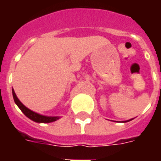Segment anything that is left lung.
Instances as JSON below:
<instances>
[{
    "mask_svg": "<svg viewBox=\"0 0 161 161\" xmlns=\"http://www.w3.org/2000/svg\"><path fill=\"white\" fill-rule=\"evenodd\" d=\"M133 119H134V118H133ZM133 119H129V120H128V121H122V122H127V121H131V120H133Z\"/></svg>",
    "mask_w": 161,
    "mask_h": 161,
    "instance_id": "8db88e82",
    "label": "left lung"
}]
</instances>
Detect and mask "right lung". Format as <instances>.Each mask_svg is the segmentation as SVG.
I'll return each instance as SVG.
<instances>
[{"instance_id": "1", "label": "right lung", "mask_w": 161, "mask_h": 161, "mask_svg": "<svg viewBox=\"0 0 161 161\" xmlns=\"http://www.w3.org/2000/svg\"><path fill=\"white\" fill-rule=\"evenodd\" d=\"M12 93L13 97H14V103H16V105L23 112V114L26 115V117L31 119L32 121L38 122V123H49V122H53V121H57V120H58L60 118L59 116H46V115H40L39 113H36V112L31 110L28 108H26V106L18 99L14 89H12Z\"/></svg>"}]
</instances>
